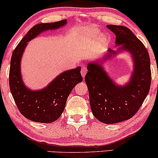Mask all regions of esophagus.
<instances>
[{"label":"esophagus","mask_w":158,"mask_h":158,"mask_svg":"<svg viewBox=\"0 0 158 158\" xmlns=\"http://www.w3.org/2000/svg\"><path fill=\"white\" fill-rule=\"evenodd\" d=\"M86 73H87V68H85V67H82L81 69V76H82V77H85Z\"/></svg>","instance_id":"esophagus-1"}]
</instances>
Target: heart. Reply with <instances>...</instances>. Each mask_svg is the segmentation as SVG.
Instances as JSON below:
<instances>
[{
  "instance_id": "obj_1",
  "label": "heart",
  "mask_w": 158,
  "mask_h": 158,
  "mask_svg": "<svg viewBox=\"0 0 158 158\" xmlns=\"http://www.w3.org/2000/svg\"><path fill=\"white\" fill-rule=\"evenodd\" d=\"M97 34L98 33L97 32H94L93 33H92V35L94 36V39H95L96 37H97ZM105 41H106V37H105L104 35H100L98 37V45H99V46L102 45L105 43Z\"/></svg>"
}]
</instances>
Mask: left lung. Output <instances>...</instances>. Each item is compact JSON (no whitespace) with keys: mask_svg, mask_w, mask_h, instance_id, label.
<instances>
[{"mask_svg":"<svg viewBox=\"0 0 158 158\" xmlns=\"http://www.w3.org/2000/svg\"><path fill=\"white\" fill-rule=\"evenodd\" d=\"M107 27L115 34L116 46H122L118 51L109 48L102 59L90 62L85 80L94 116L103 123L113 124L129 119L138 111L149 91L152 74L147 49L135 34L123 26L107 25ZM123 50L131 53L134 70L130 81L119 86L107 75L102 64Z\"/></svg>","mask_w":158,"mask_h":158,"instance_id":"1","label":"left lung"}]
</instances>
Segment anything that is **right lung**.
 Returning <instances> with one entry per match:
<instances>
[{"mask_svg":"<svg viewBox=\"0 0 158 158\" xmlns=\"http://www.w3.org/2000/svg\"><path fill=\"white\" fill-rule=\"evenodd\" d=\"M67 20L53 23H39L32 27L17 45L11 58L10 88L14 100L23 116L37 123H50L59 118L64 111L68 96L78 83L82 81L81 68L59 74L48 86L32 90L23 84L21 73V60L30 41L41 32L56 30L66 25Z\"/></svg>","mask_w":158,"mask_h":158,"instance_id":"right-lung-1","label":"right lung"}]
</instances>
